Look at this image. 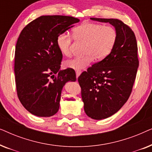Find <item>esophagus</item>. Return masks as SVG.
<instances>
[{"mask_svg":"<svg viewBox=\"0 0 152 152\" xmlns=\"http://www.w3.org/2000/svg\"><path fill=\"white\" fill-rule=\"evenodd\" d=\"M80 73H81V72H80V71H76V77H77V78L78 77L80 76Z\"/></svg>","mask_w":152,"mask_h":152,"instance_id":"1","label":"esophagus"}]
</instances>
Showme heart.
<instances>
[{"label": "heart", "instance_id": "heart-1", "mask_svg": "<svg viewBox=\"0 0 152 152\" xmlns=\"http://www.w3.org/2000/svg\"><path fill=\"white\" fill-rule=\"evenodd\" d=\"M74 36L86 43L84 53L82 57H75L64 63L66 68L80 71L88 66L96 59L98 61L107 57L115 46L118 32L115 28L99 23H87L74 29ZM72 39L66 33H61L57 39V44L63 55L70 56Z\"/></svg>", "mask_w": 152, "mask_h": 152}]
</instances>
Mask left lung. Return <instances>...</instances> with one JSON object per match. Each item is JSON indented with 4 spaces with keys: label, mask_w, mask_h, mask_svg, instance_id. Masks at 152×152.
<instances>
[{
    "label": "left lung",
    "mask_w": 152,
    "mask_h": 152,
    "mask_svg": "<svg viewBox=\"0 0 152 152\" xmlns=\"http://www.w3.org/2000/svg\"><path fill=\"white\" fill-rule=\"evenodd\" d=\"M109 23L118 32V40L111 54L97 62L78 77L86 115L94 120L113 115L128 100L139 66L138 45L134 32L115 18H91Z\"/></svg>",
    "instance_id": "8db88e82"
}]
</instances>
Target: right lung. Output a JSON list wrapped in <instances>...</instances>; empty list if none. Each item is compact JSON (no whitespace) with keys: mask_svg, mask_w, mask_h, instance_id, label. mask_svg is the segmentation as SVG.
<instances>
[{"mask_svg":"<svg viewBox=\"0 0 152 152\" xmlns=\"http://www.w3.org/2000/svg\"><path fill=\"white\" fill-rule=\"evenodd\" d=\"M79 21L72 16H41L20 32L14 59L16 91L20 103L33 115H55L64 86L76 81L74 70H59L63 55L57 39Z\"/></svg>","mask_w":152,"mask_h":152,"instance_id":"1","label":"right lung"}]
</instances>
